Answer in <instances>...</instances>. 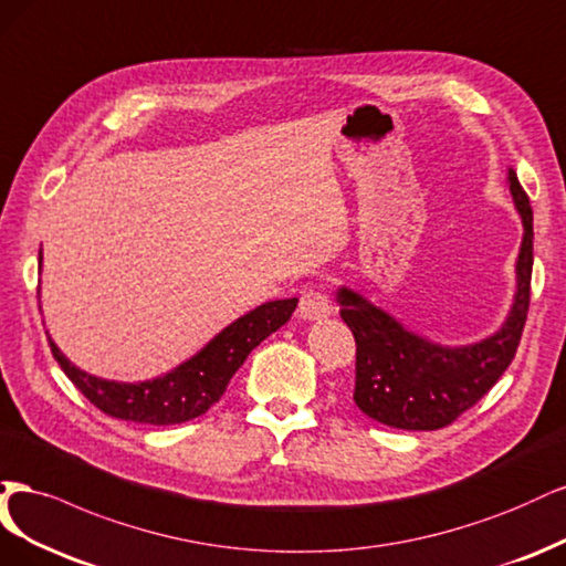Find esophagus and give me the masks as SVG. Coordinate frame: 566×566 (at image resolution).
<instances>
[{
    "mask_svg": "<svg viewBox=\"0 0 566 566\" xmlns=\"http://www.w3.org/2000/svg\"><path fill=\"white\" fill-rule=\"evenodd\" d=\"M298 315L307 322H315V319H326L334 315V305L329 301V296L322 294L319 289H307L305 294L301 296L298 303Z\"/></svg>",
    "mask_w": 566,
    "mask_h": 566,
    "instance_id": "34e87169",
    "label": "esophagus"
}]
</instances>
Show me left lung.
Instances as JSON below:
<instances>
[{"label": "left lung", "mask_w": 566, "mask_h": 566, "mask_svg": "<svg viewBox=\"0 0 566 566\" xmlns=\"http://www.w3.org/2000/svg\"><path fill=\"white\" fill-rule=\"evenodd\" d=\"M507 190L524 234L515 261V296L499 329L475 343L442 345L399 322L350 286L336 303L357 343L355 405L374 421L399 430H437L482 399L513 361L528 310L534 265V213L517 174L507 169Z\"/></svg>", "instance_id": "left-lung-1"}]
</instances>
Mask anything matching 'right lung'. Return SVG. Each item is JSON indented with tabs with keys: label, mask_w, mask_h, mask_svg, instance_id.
Segmentation results:
<instances>
[{
	"label": "right lung",
	"mask_w": 566,
	"mask_h": 566,
	"mask_svg": "<svg viewBox=\"0 0 566 566\" xmlns=\"http://www.w3.org/2000/svg\"><path fill=\"white\" fill-rule=\"evenodd\" d=\"M296 305L298 298H284L253 307L247 315L230 322L223 332H218L190 359L180 361L167 374L138 382L91 376L75 367L61 353L59 345L51 340V336L49 345L65 376L103 413L134 423L176 426L207 413L209 407L223 397L230 378L242 367L249 353L270 334H275L280 326H284L294 315Z\"/></svg>",
	"instance_id": "1"
}]
</instances>
